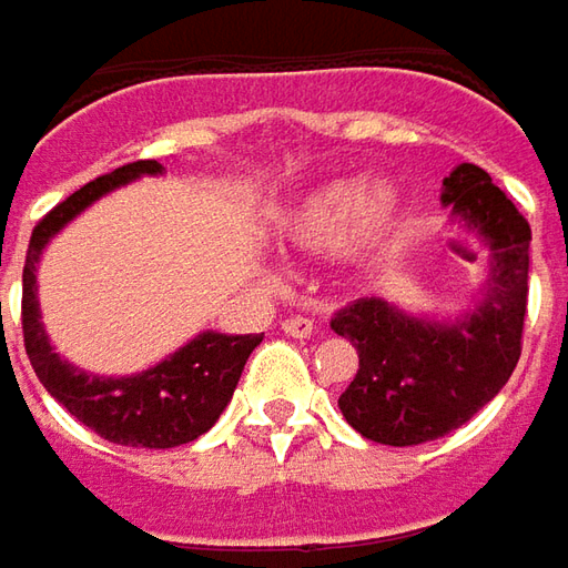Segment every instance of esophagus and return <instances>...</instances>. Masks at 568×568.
<instances>
[{
	"instance_id": "34e87169",
	"label": "esophagus",
	"mask_w": 568,
	"mask_h": 568,
	"mask_svg": "<svg viewBox=\"0 0 568 568\" xmlns=\"http://www.w3.org/2000/svg\"><path fill=\"white\" fill-rule=\"evenodd\" d=\"M281 328H284V335H291V338H310V335H313V318L291 316L281 322Z\"/></svg>"
}]
</instances>
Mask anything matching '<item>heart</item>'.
I'll list each match as a JSON object with an SVG mask.
<instances>
[{"instance_id": "heart-1", "label": "heart", "mask_w": 568, "mask_h": 568, "mask_svg": "<svg viewBox=\"0 0 568 568\" xmlns=\"http://www.w3.org/2000/svg\"><path fill=\"white\" fill-rule=\"evenodd\" d=\"M402 224L398 195L392 189H369L363 180H338L300 195L277 217V233L300 252L341 250L373 258L392 246Z\"/></svg>"}]
</instances>
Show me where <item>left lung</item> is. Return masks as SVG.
I'll list each match as a JSON object with an SVG mask.
<instances>
[{"instance_id":"1","label":"left lung","mask_w":568,"mask_h":568,"mask_svg":"<svg viewBox=\"0 0 568 568\" xmlns=\"http://www.w3.org/2000/svg\"><path fill=\"white\" fill-rule=\"evenodd\" d=\"M443 186L452 214L490 246L480 306L462 322L439 325L361 296L332 318L361 357L357 376L338 398L341 414L382 446H420L468 424L521 357L531 227L480 166H455Z\"/></svg>"}]
</instances>
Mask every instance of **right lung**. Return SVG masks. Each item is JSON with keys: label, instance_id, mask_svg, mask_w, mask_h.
<instances>
[{"label": "right lung", "instance_id": "1", "mask_svg": "<svg viewBox=\"0 0 568 568\" xmlns=\"http://www.w3.org/2000/svg\"><path fill=\"white\" fill-rule=\"evenodd\" d=\"M142 173H161V164L135 161L113 173H103L37 221L28 258H24L21 332H24V351H28L37 379L43 382V388L55 402L88 429H94L98 436L116 446L173 448L199 439L214 426L262 335L205 332L189 341L186 347H180L173 357H166L164 363L144 369L139 376L106 379V376H88L72 363L62 361L43 335L40 310H37L33 268L43 246L50 243V236L65 227L78 211H84L103 192L122 186Z\"/></svg>", "mask_w": 568, "mask_h": 568}]
</instances>
